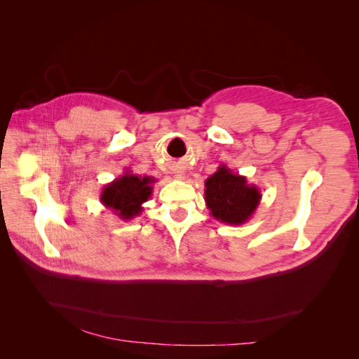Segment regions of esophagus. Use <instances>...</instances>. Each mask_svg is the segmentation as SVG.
Masks as SVG:
<instances>
[{"label":"esophagus","mask_w":359,"mask_h":359,"mask_svg":"<svg viewBox=\"0 0 359 359\" xmlns=\"http://www.w3.org/2000/svg\"><path fill=\"white\" fill-rule=\"evenodd\" d=\"M175 177H177L178 180H182V178H184V177H182V173H177V175H175Z\"/></svg>","instance_id":"34e87169"}]
</instances>
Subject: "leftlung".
Instances as JSON below:
<instances>
[{"label": "left lung", "instance_id": "left-lung-1", "mask_svg": "<svg viewBox=\"0 0 359 359\" xmlns=\"http://www.w3.org/2000/svg\"><path fill=\"white\" fill-rule=\"evenodd\" d=\"M262 199L257 186L233 173L226 165L219 166L205 181V203L215 220L240 226L247 223Z\"/></svg>", "mask_w": 359, "mask_h": 359}]
</instances>
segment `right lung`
<instances>
[{"mask_svg": "<svg viewBox=\"0 0 359 359\" xmlns=\"http://www.w3.org/2000/svg\"><path fill=\"white\" fill-rule=\"evenodd\" d=\"M156 178L136 175L126 170L121 177L106 184L100 194L104 208L115 214L118 219L128 222L144 211V203L153 194Z\"/></svg>", "mask_w": 359, "mask_h": 359, "instance_id": "right-lung-1", "label": "right lung"}]
</instances>
